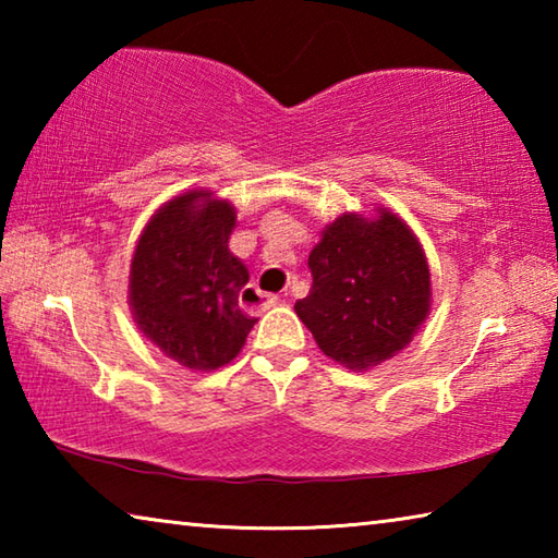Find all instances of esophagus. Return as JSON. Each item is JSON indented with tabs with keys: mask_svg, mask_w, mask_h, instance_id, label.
Here are the masks:
<instances>
[{
	"mask_svg": "<svg viewBox=\"0 0 558 558\" xmlns=\"http://www.w3.org/2000/svg\"><path fill=\"white\" fill-rule=\"evenodd\" d=\"M239 300H241V307L251 315H260V313H266V310H270L272 305H278L276 295H266V292H260L256 286H245L241 290Z\"/></svg>",
	"mask_w": 558,
	"mask_h": 558,
	"instance_id": "1",
	"label": "esophagus"
}]
</instances>
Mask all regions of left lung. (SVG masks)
<instances>
[{
	"label": "left lung",
	"instance_id": "8db88e82",
	"mask_svg": "<svg viewBox=\"0 0 558 558\" xmlns=\"http://www.w3.org/2000/svg\"><path fill=\"white\" fill-rule=\"evenodd\" d=\"M310 295L295 313L317 347L352 372L374 369L411 344L430 313V268L399 214L344 211L310 251Z\"/></svg>",
	"mask_w": 558,
	"mask_h": 558
}]
</instances>
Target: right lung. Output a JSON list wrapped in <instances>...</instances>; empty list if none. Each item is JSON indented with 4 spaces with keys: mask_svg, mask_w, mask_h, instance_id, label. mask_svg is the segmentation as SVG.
I'll return each instance as SVG.
<instances>
[{
    "mask_svg": "<svg viewBox=\"0 0 558 558\" xmlns=\"http://www.w3.org/2000/svg\"><path fill=\"white\" fill-rule=\"evenodd\" d=\"M235 209L211 189L165 202L130 260L128 305L149 342L192 372L233 362L256 319L239 305L248 268L229 251Z\"/></svg>",
    "mask_w": 558,
    "mask_h": 558,
    "instance_id": "obj_1",
    "label": "right lung"
}]
</instances>
